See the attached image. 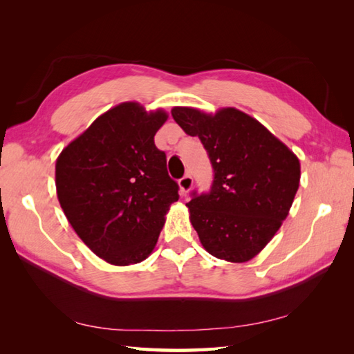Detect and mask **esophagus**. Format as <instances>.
<instances>
[{
	"mask_svg": "<svg viewBox=\"0 0 354 354\" xmlns=\"http://www.w3.org/2000/svg\"><path fill=\"white\" fill-rule=\"evenodd\" d=\"M192 187H193V178L190 175H184L181 179H179V189H181L183 196H185V194L192 190Z\"/></svg>",
	"mask_w": 354,
	"mask_h": 354,
	"instance_id": "esophagus-1",
	"label": "esophagus"
}]
</instances>
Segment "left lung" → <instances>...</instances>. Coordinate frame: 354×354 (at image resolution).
<instances>
[{
    "mask_svg": "<svg viewBox=\"0 0 354 354\" xmlns=\"http://www.w3.org/2000/svg\"><path fill=\"white\" fill-rule=\"evenodd\" d=\"M171 117L199 137L213 165L212 189L187 204L202 246L232 263L254 259L289 214L301 176L297 155L236 108L212 115L176 106Z\"/></svg>",
    "mask_w": 354,
    "mask_h": 354,
    "instance_id": "left-lung-1",
    "label": "left lung"
}]
</instances>
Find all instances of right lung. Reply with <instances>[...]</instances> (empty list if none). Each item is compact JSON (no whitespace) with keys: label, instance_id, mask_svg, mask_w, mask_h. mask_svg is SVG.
I'll list each match as a JSON object with an SVG mask.
<instances>
[{"label":"right lung","instance_id":"add662e5","mask_svg":"<svg viewBox=\"0 0 354 354\" xmlns=\"http://www.w3.org/2000/svg\"><path fill=\"white\" fill-rule=\"evenodd\" d=\"M167 112L124 102L104 112L56 161V190L66 219L95 255L115 266L149 257L176 202L165 153L153 137Z\"/></svg>","mask_w":354,"mask_h":354}]
</instances>
